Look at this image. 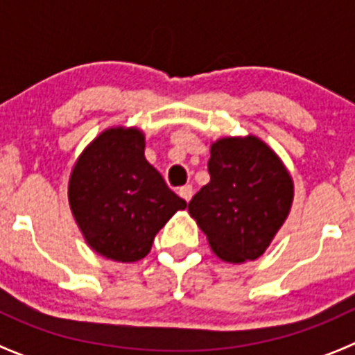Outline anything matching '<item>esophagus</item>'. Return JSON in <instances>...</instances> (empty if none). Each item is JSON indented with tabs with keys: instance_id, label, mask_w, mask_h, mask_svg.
I'll return each instance as SVG.
<instances>
[{
	"instance_id": "1",
	"label": "esophagus",
	"mask_w": 355,
	"mask_h": 355,
	"mask_svg": "<svg viewBox=\"0 0 355 355\" xmlns=\"http://www.w3.org/2000/svg\"><path fill=\"white\" fill-rule=\"evenodd\" d=\"M178 193H180L181 199H184L188 202V200L192 199V196H193V188L190 187V184H184V187L180 188V192Z\"/></svg>"
}]
</instances>
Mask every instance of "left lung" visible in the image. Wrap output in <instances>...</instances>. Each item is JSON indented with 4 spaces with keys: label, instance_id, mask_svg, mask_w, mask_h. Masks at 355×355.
I'll list each match as a JSON object with an SVG mask.
<instances>
[{
    "label": "left lung",
    "instance_id": "obj_1",
    "mask_svg": "<svg viewBox=\"0 0 355 355\" xmlns=\"http://www.w3.org/2000/svg\"><path fill=\"white\" fill-rule=\"evenodd\" d=\"M209 183L188 213L216 258L240 265L258 259L293 205V180L279 155L256 135L224 137L209 146Z\"/></svg>",
    "mask_w": 355,
    "mask_h": 355
}]
</instances>
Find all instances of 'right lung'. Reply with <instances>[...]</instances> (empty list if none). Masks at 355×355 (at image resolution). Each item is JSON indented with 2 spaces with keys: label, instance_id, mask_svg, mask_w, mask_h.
<instances>
[{
  "label": "right lung",
  "instance_id": "1",
  "mask_svg": "<svg viewBox=\"0 0 355 355\" xmlns=\"http://www.w3.org/2000/svg\"><path fill=\"white\" fill-rule=\"evenodd\" d=\"M144 153L142 130L106 128L81 150L69 175L72 216L87 245L112 261L146 258L156 233L187 208Z\"/></svg>",
  "mask_w": 355,
  "mask_h": 355
}]
</instances>
